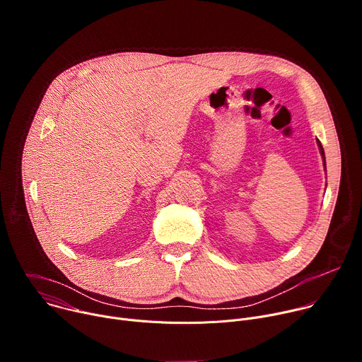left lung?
Returning <instances> with one entry per match:
<instances>
[{
  "label": "left lung",
  "mask_w": 362,
  "mask_h": 362,
  "mask_svg": "<svg viewBox=\"0 0 362 362\" xmlns=\"http://www.w3.org/2000/svg\"><path fill=\"white\" fill-rule=\"evenodd\" d=\"M318 146H320V151H321V154H322V158H324V165H325V153H324V147H322V144H321V141L318 140Z\"/></svg>",
  "instance_id": "8db88e82"
}]
</instances>
